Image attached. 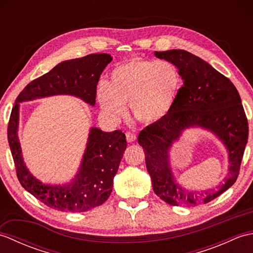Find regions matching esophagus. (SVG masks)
<instances>
[{
  "label": "esophagus",
  "instance_id": "34e87169",
  "mask_svg": "<svg viewBox=\"0 0 253 253\" xmlns=\"http://www.w3.org/2000/svg\"><path fill=\"white\" fill-rule=\"evenodd\" d=\"M126 139H127L128 142H133L136 140V133L130 132V131L126 132Z\"/></svg>",
  "mask_w": 253,
  "mask_h": 253
}]
</instances>
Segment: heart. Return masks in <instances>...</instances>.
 Here are the masks:
<instances>
[{
	"mask_svg": "<svg viewBox=\"0 0 253 253\" xmlns=\"http://www.w3.org/2000/svg\"><path fill=\"white\" fill-rule=\"evenodd\" d=\"M182 84L175 64L133 57L117 65L110 83L96 87V99L104 114L116 121L129 104L133 117L143 124L165 120L174 106Z\"/></svg>",
	"mask_w": 253,
	"mask_h": 253,
	"instance_id": "1",
	"label": "heart"
}]
</instances>
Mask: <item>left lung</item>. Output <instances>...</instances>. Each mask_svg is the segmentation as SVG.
I'll list each match as a JSON object with an SVG mask.
<instances>
[{
	"mask_svg": "<svg viewBox=\"0 0 253 253\" xmlns=\"http://www.w3.org/2000/svg\"><path fill=\"white\" fill-rule=\"evenodd\" d=\"M154 55L175 64L184 84L168 117L146 127L138 136L153 190L170 206L206 204L232 187L239 174L249 131L240 95L228 78L189 52L168 50L154 52ZM191 127L212 132L228 150L229 173L216 191L187 190L171 170V147Z\"/></svg>",
	"mask_w": 253,
	"mask_h": 253,
	"instance_id": "1",
	"label": "left lung"
}]
</instances>
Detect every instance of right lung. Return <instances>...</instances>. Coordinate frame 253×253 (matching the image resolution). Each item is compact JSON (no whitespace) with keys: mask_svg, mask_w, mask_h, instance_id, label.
<instances>
[{"mask_svg":"<svg viewBox=\"0 0 253 253\" xmlns=\"http://www.w3.org/2000/svg\"><path fill=\"white\" fill-rule=\"evenodd\" d=\"M113 57L106 53L61 62L43 76L32 80L16 99L9 117L7 138L18 180L25 189L47 207L62 212H85L103 204L113 189V179L126 150L125 133L106 132L91 127L82 163L71 181L44 184L24 162L18 138L19 107L23 102L52 95H73L91 106L95 104L96 84Z\"/></svg>","mask_w":253,"mask_h":253,"instance_id":"obj_1","label":"right lung"}]
</instances>
